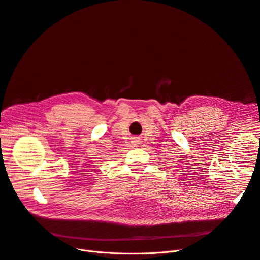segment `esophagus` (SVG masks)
Instances as JSON below:
<instances>
[{"label":"esophagus","mask_w":260,"mask_h":260,"mask_svg":"<svg viewBox=\"0 0 260 260\" xmlns=\"http://www.w3.org/2000/svg\"><path fill=\"white\" fill-rule=\"evenodd\" d=\"M133 142H134V146H137L139 141H137V139H135V141H133Z\"/></svg>","instance_id":"34e87169"}]
</instances>
